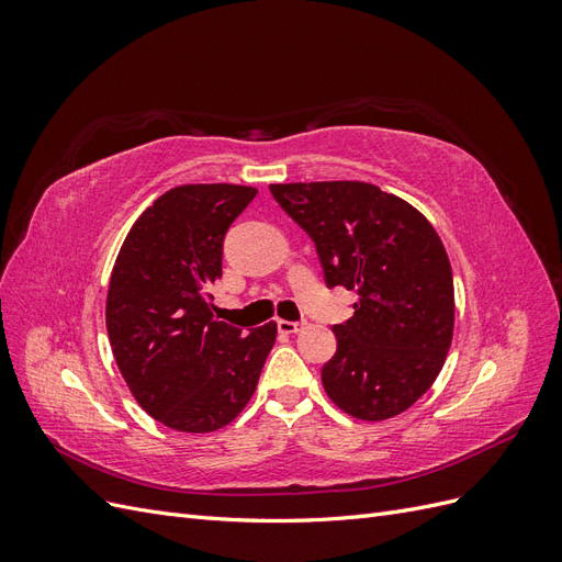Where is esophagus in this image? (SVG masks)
Returning <instances> with one entry per match:
<instances>
[{
	"mask_svg": "<svg viewBox=\"0 0 562 562\" xmlns=\"http://www.w3.org/2000/svg\"><path fill=\"white\" fill-rule=\"evenodd\" d=\"M279 333H283V335H295V333H300L302 330V323L300 321H283V318H279Z\"/></svg>",
	"mask_w": 562,
	"mask_h": 562,
	"instance_id": "34e87169",
	"label": "esophagus"
}]
</instances>
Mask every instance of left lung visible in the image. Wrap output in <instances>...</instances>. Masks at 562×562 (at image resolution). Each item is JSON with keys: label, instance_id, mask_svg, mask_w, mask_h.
<instances>
[{"label": "left lung", "instance_id": "1", "mask_svg": "<svg viewBox=\"0 0 562 562\" xmlns=\"http://www.w3.org/2000/svg\"><path fill=\"white\" fill-rule=\"evenodd\" d=\"M312 236L326 283L359 291L333 326L337 351L321 380L347 415L382 422L427 394L454 330V285L443 241L415 206L356 180L269 184Z\"/></svg>", "mask_w": 562, "mask_h": 562}]
</instances>
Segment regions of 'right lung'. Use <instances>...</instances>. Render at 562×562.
I'll return each instance as SVG.
<instances>
[{
	"label": "right lung",
	"instance_id": "1",
	"mask_svg": "<svg viewBox=\"0 0 562 562\" xmlns=\"http://www.w3.org/2000/svg\"><path fill=\"white\" fill-rule=\"evenodd\" d=\"M258 194L246 184H180L135 220L105 304L114 361L147 415L184 434L227 427L248 405L277 323L250 330L213 316L229 225Z\"/></svg>",
	"mask_w": 562,
	"mask_h": 562
}]
</instances>
